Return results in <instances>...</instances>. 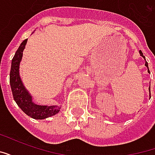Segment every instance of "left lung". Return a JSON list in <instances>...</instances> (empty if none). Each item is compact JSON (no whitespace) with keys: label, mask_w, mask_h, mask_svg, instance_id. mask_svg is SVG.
<instances>
[{"label":"left lung","mask_w":155,"mask_h":155,"mask_svg":"<svg viewBox=\"0 0 155 155\" xmlns=\"http://www.w3.org/2000/svg\"><path fill=\"white\" fill-rule=\"evenodd\" d=\"M140 55L142 56V57L145 59V57H144V55H143V53H142V51H140ZM145 61H146V60H145ZM145 66H146V67L148 68V72L150 73V70H149V66H148V62H147V61H145ZM149 91H150V88H149ZM150 97H151V96H150Z\"/></svg>","instance_id":"left-lung-1"}]
</instances>
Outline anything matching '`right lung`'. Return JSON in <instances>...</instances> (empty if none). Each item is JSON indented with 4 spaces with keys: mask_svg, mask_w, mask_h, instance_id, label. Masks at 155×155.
I'll list each match as a JSON object with an SVG mask.
<instances>
[{
    "mask_svg": "<svg viewBox=\"0 0 155 155\" xmlns=\"http://www.w3.org/2000/svg\"><path fill=\"white\" fill-rule=\"evenodd\" d=\"M27 39L22 41L18 50L15 52L14 57L12 61V67L10 72V84L12 88V94L15 103L22 111L28 116L31 117L35 120H44L48 117H51L57 114L60 111L61 107L57 105H39L35 104L32 101V97L29 94L22 83L21 79L20 77L19 68L20 62L22 59L23 51L25 47Z\"/></svg>",
    "mask_w": 155,
    "mask_h": 155,
    "instance_id": "right-lung-1",
    "label": "right lung"
}]
</instances>
